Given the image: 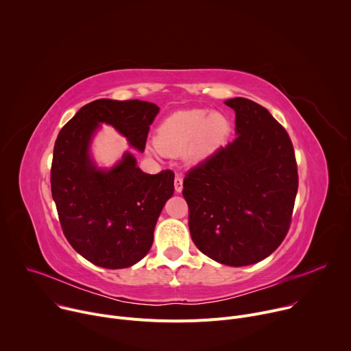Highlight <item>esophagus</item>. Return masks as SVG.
<instances>
[{"label": "esophagus", "instance_id": "1", "mask_svg": "<svg viewBox=\"0 0 351 351\" xmlns=\"http://www.w3.org/2000/svg\"><path fill=\"white\" fill-rule=\"evenodd\" d=\"M182 189H183V178H182L180 175H176V176H175V190H176L178 193H180Z\"/></svg>", "mask_w": 351, "mask_h": 351}]
</instances>
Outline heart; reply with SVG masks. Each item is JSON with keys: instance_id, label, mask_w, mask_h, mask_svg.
Here are the masks:
<instances>
[{"instance_id": "1", "label": "heart", "mask_w": 351, "mask_h": 351, "mask_svg": "<svg viewBox=\"0 0 351 351\" xmlns=\"http://www.w3.org/2000/svg\"><path fill=\"white\" fill-rule=\"evenodd\" d=\"M230 130L229 121L221 114L204 110L178 111L169 115L158 128L157 144L153 152L178 156L189 148L191 158H203L223 143Z\"/></svg>"}]
</instances>
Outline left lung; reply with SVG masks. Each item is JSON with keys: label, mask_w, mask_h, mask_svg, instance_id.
I'll use <instances>...</instances> for the list:
<instances>
[{"label": "left lung", "mask_w": 351, "mask_h": 351, "mask_svg": "<svg viewBox=\"0 0 351 351\" xmlns=\"http://www.w3.org/2000/svg\"><path fill=\"white\" fill-rule=\"evenodd\" d=\"M237 137L190 168L183 179L189 229L197 248L229 267L256 264L286 237L298 189L286 129L248 98L225 101Z\"/></svg>", "instance_id": "left-lung-1"}]
</instances>
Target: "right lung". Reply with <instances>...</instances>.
Segmentation results:
<instances>
[{
    "mask_svg": "<svg viewBox=\"0 0 351 351\" xmlns=\"http://www.w3.org/2000/svg\"><path fill=\"white\" fill-rule=\"evenodd\" d=\"M158 111L140 99H95L56 140L51 193L60 223L69 244L94 265L128 268L148 253L157 219L173 194L175 173H144L129 153L111 171H99L88 157L90 140L99 123H108L144 152Z\"/></svg>",
    "mask_w": 351,
    "mask_h": 351,
    "instance_id": "right-lung-1",
    "label": "right lung"
}]
</instances>
